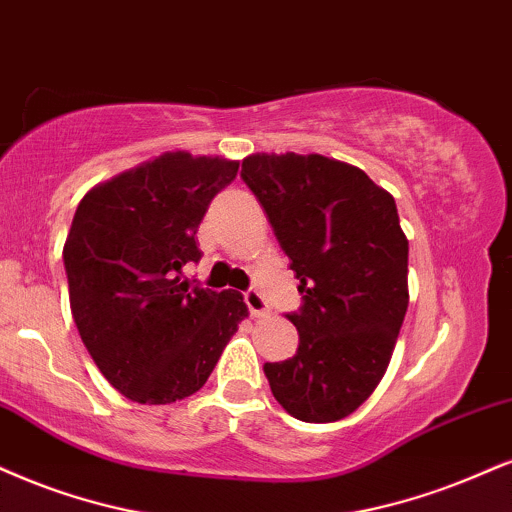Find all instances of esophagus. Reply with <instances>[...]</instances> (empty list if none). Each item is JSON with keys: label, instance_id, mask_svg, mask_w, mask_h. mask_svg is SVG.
I'll list each match as a JSON object with an SVG mask.
<instances>
[{"label": "esophagus", "instance_id": "34e87169", "mask_svg": "<svg viewBox=\"0 0 512 512\" xmlns=\"http://www.w3.org/2000/svg\"><path fill=\"white\" fill-rule=\"evenodd\" d=\"M244 304H246V308H249V313L256 315V318H261V315L268 313L266 299H263V294L254 287L246 289V292H244Z\"/></svg>", "mask_w": 512, "mask_h": 512}]
</instances>
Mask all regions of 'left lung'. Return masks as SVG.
<instances>
[{"label":"left lung","instance_id":"1","mask_svg":"<svg viewBox=\"0 0 512 512\" xmlns=\"http://www.w3.org/2000/svg\"><path fill=\"white\" fill-rule=\"evenodd\" d=\"M242 180L301 282L292 358L266 363L273 396L304 422L351 415L380 384L408 308L396 201L361 168L320 154H254Z\"/></svg>","mask_w":512,"mask_h":512}]
</instances>
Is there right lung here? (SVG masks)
I'll use <instances>...</instances> for the list:
<instances>
[{
  "mask_svg": "<svg viewBox=\"0 0 512 512\" xmlns=\"http://www.w3.org/2000/svg\"><path fill=\"white\" fill-rule=\"evenodd\" d=\"M239 163L168 151L82 197L63 246L73 320L125 399L163 406L204 387L237 325L242 294L189 285L197 230Z\"/></svg>",
  "mask_w": 512,
  "mask_h": 512,
  "instance_id": "add662e5",
  "label": "right lung"
}]
</instances>
